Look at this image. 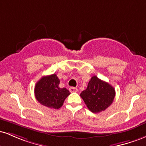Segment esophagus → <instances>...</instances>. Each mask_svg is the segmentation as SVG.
Here are the masks:
<instances>
[{
	"mask_svg": "<svg viewBox=\"0 0 146 146\" xmlns=\"http://www.w3.org/2000/svg\"><path fill=\"white\" fill-rule=\"evenodd\" d=\"M69 91L71 93H75V92H78V88H75V87H71L69 88Z\"/></svg>",
	"mask_w": 146,
	"mask_h": 146,
	"instance_id": "34e87169",
	"label": "esophagus"
}]
</instances>
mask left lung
<instances>
[{
    "label": "left lung",
    "mask_w": 146,
    "mask_h": 146,
    "mask_svg": "<svg viewBox=\"0 0 146 146\" xmlns=\"http://www.w3.org/2000/svg\"><path fill=\"white\" fill-rule=\"evenodd\" d=\"M80 96L90 111L98 113L111 105L115 97V90L108 83L93 76L86 89L82 92Z\"/></svg>",
    "instance_id": "1"
}]
</instances>
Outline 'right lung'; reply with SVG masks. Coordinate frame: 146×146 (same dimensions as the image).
<instances>
[{
	"label": "right lung",
	"mask_w": 146,
	"mask_h": 146,
	"mask_svg": "<svg viewBox=\"0 0 146 146\" xmlns=\"http://www.w3.org/2000/svg\"><path fill=\"white\" fill-rule=\"evenodd\" d=\"M59 84L60 80L56 74L42 77L34 88L35 97L38 102L50 108H60L70 92L66 88H60Z\"/></svg>",
	"instance_id": "add662e5"
}]
</instances>
